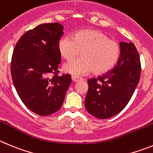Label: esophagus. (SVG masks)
<instances>
[{
	"instance_id": "obj_1",
	"label": "esophagus",
	"mask_w": 153,
	"mask_h": 153,
	"mask_svg": "<svg viewBox=\"0 0 153 153\" xmlns=\"http://www.w3.org/2000/svg\"><path fill=\"white\" fill-rule=\"evenodd\" d=\"M82 78H79V77L76 76V75H72V80L73 82H77V81H80V80H81Z\"/></svg>"
}]
</instances>
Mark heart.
Returning a JSON list of instances; mask_svg holds the SVG:
<instances>
[{"label":"heart","mask_w":153,"mask_h":153,"mask_svg":"<svg viewBox=\"0 0 153 153\" xmlns=\"http://www.w3.org/2000/svg\"><path fill=\"white\" fill-rule=\"evenodd\" d=\"M57 48L63 59L72 60L79 54L81 57L68 62L64 72L73 75H82L93 72L105 73L116 64L120 55L118 42L109 39L102 31L85 29L76 31L72 38L65 35L58 41Z\"/></svg>","instance_id":"1"}]
</instances>
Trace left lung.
I'll return each mask as SVG.
<instances>
[{
	"label": "left lung",
	"instance_id": "obj_1",
	"mask_svg": "<svg viewBox=\"0 0 153 153\" xmlns=\"http://www.w3.org/2000/svg\"><path fill=\"white\" fill-rule=\"evenodd\" d=\"M120 51V56L113 69L88 81L85 109L100 119L119 113L128 103L139 83L140 60L134 44L121 42Z\"/></svg>",
	"mask_w": 153,
	"mask_h": 153
}]
</instances>
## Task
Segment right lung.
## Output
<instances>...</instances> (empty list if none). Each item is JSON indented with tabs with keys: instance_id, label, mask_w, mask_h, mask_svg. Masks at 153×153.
<instances>
[{
	"instance_id": "1",
	"label": "right lung",
	"mask_w": 153,
	"mask_h": 153,
	"mask_svg": "<svg viewBox=\"0 0 153 153\" xmlns=\"http://www.w3.org/2000/svg\"><path fill=\"white\" fill-rule=\"evenodd\" d=\"M62 35L61 24H41L26 31L13 53V85L25 106L37 115L45 116L59 110L72 82L69 74L58 75L61 56L57 44Z\"/></svg>"
}]
</instances>
